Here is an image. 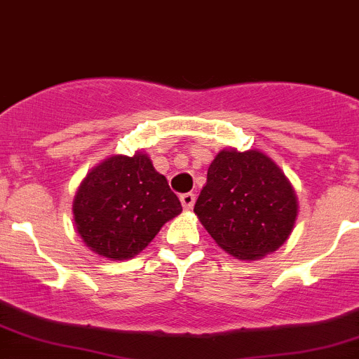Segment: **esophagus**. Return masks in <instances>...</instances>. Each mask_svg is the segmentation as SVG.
<instances>
[{
  "instance_id": "obj_1",
  "label": "esophagus",
  "mask_w": 359,
  "mask_h": 359,
  "mask_svg": "<svg viewBox=\"0 0 359 359\" xmlns=\"http://www.w3.org/2000/svg\"><path fill=\"white\" fill-rule=\"evenodd\" d=\"M180 201H181V205H183L184 209L190 210L195 204V195L191 194V191L190 194H183V195H180Z\"/></svg>"
}]
</instances>
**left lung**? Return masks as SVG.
<instances>
[{
  "instance_id": "left-lung-1",
  "label": "left lung",
  "mask_w": 359,
  "mask_h": 359,
  "mask_svg": "<svg viewBox=\"0 0 359 359\" xmlns=\"http://www.w3.org/2000/svg\"><path fill=\"white\" fill-rule=\"evenodd\" d=\"M194 212L224 252L256 261L287 242L299 202L269 155L257 149H223L210 162Z\"/></svg>"
}]
</instances>
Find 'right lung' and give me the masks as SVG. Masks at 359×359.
Wrapping results in <instances>:
<instances>
[{"mask_svg": "<svg viewBox=\"0 0 359 359\" xmlns=\"http://www.w3.org/2000/svg\"><path fill=\"white\" fill-rule=\"evenodd\" d=\"M181 210L143 150L103 158L81 181L72 202L76 231L88 249L110 261L138 256Z\"/></svg>", "mask_w": 359, "mask_h": 359, "instance_id": "1", "label": "right lung"}]
</instances>
